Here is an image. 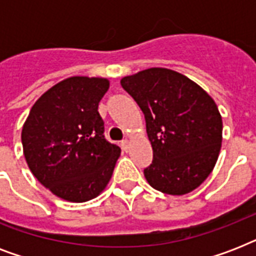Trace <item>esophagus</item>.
Returning a JSON list of instances; mask_svg holds the SVG:
<instances>
[{
  "label": "esophagus",
  "mask_w": 256,
  "mask_h": 256,
  "mask_svg": "<svg viewBox=\"0 0 256 256\" xmlns=\"http://www.w3.org/2000/svg\"><path fill=\"white\" fill-rule=\"evenodd\" d=\"M120 146H122V148H124V150H126V152H128V146H130V140H124L122 142H120Z\"/></svg>",
  "instance_id": "34e87169"
}]
</instances>
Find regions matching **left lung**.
Returning a JSON list of instances; mask_svg holds the SVG:
<instances>
[{"label":"left lung","mask_w":256,"mask_h":256,"mask_svg":"<svg viewBox=\"0 0 256 256\" xmlns=\"http://www.w3.org/2000/svg\"><path fill=\"white\" fill-rule=\"evenodd\" d=\"M146 120L152 148L144 170L148 184L170 195L200 186L214 168L222 146V116L214 100L190 78L152 68L120 80Z\"/></svg>","instance_id":"1"}]
</instances>
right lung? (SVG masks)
Here are the masks:
<instances>
[{"mask_svg":"<svg viewBox=\"0 0 256 256\" xmlns=\"http://www.w3.org/2000/svg\"><path fill=\"white\" fill-rule=\"evenodd\" d=\"M108 80L70 77L44 92L22 128L30 171L54 195L86 202L108 186L120 148L104 140L98 104Z\"/></svg>","mask_w":256,"mask_h":256,"instance_id":"obj_1","label":"right lung"}]
</instances>
